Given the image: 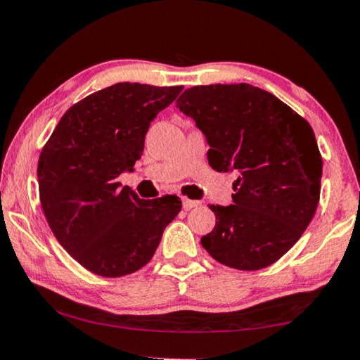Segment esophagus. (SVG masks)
I'll use <instances>...</instances> for the list:
<instances>
[{"label":"esophagus","mask_w":360,"mask_h":360,"mask_svg":"<svg viewBox=\"0 0 360 360\" xmlns=\"http://www.w3.org/2000/svg\"><path fill=\"white\" fill-rule=\"evenodd\" d=\"M198 205H200V202L191 200V198H182V207H184V210H192L198 207Z\"/></svg>","instance_id":"34e87169"}]
</instances>
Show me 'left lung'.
Masks as SVG:
<instances>
[{
  "label": "left lung",
  "instance_id": "1",
  "mask_svg": "<svg viewBox=\"0 0 360 360\" xmlns=\"http://www.w3.org/2000/svg\"><path fill=\"white\" fill-rule=\"evenodd\" d=\"M176 105L207 138L210 167L238 173L233 205L210 207L216 226L202 247L233 269L274 264L303 236L321 198L322 157L311 124L247 83L193 86Z\"/></svg>",
  "mask_w": 360,
  "mask_h": 360
}]
</instances>
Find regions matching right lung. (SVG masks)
<instances>
[{
	"instance_id": "1",
	"label": "right lung",
	"mask_w": 360,
	"mask_h": 360,
	"mask_svg": "<svg viewBox=\"0 0 360 360\" xmlns=\"http://www.w3.org/2000/svg\"><path fill=\"white\" fill-rule=\"evenodd\" d=\"M182 88L124 82L96 91L68 108L41 149L43 213L84 269L102 277L139 271L181 211L179 197L142 200L118 176L133 171L150 122Z\"/></svg>"
}]
</instances>
